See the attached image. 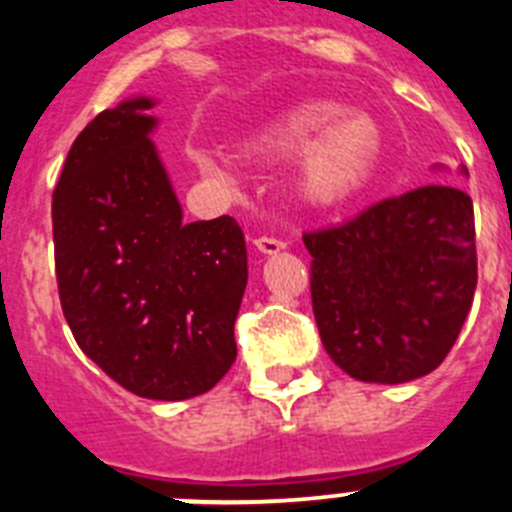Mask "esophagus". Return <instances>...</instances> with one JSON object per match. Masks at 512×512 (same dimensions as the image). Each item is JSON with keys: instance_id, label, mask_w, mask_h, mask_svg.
I'll return each instance as SVG.
<instances>
[{"instance_id": "34e87169", "label": "esophagus", "mask_w": 512, "mask_h": 512, "mask_svg": "<svg viewBox=\"0 0 512 512\" xmlns=\"http://www.w3.org/2000/svg\"><path fill=\"white\" fill-rule=\"evenodd\" d=\"M253 246L259 248L261 253H266V256H274V253L284 251L287 243H284L282 238H277V235H259V238L253 241Z\"/></svg>"}]
</instances>
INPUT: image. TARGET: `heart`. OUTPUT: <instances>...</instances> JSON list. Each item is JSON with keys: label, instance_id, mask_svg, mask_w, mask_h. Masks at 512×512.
I'll use <instances>...</instances> for the list:
<instances>
[{"label": "heart", "instance_id": "obj_1", "mask_svg": "<svg viewBox=\"0 0 512 512\" xmlns=\"http://www.w3.org/2000/svg\"><path fill=\"white\" fill-rule=\"evenodd\" d=\"M336 104H302L279 120L269 122L248 140L253 156L284 158L302 148L295 166L297 192L310 205H333L346 200L377 169L382 156V133L377 122L364 115L342 117ZM207 174L228 176L225 161L200 156Z\"/></svg>", "mask_w": 512, "mask_h": 512}]
</instances>
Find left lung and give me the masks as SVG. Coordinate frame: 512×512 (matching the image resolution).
Returning a JSON list of instances; mask_svg holds the SVG:
<instances>
[{
	"instance_id": "obj_1",
	"label": "left lung",
	"mask_w": 512,
	"mask_h": 512,
	"mask_svg": "<svg viewBox=\"0 0 512 512\" xmlns=\"http://www.w3.org/2000/svg\"><path fill=\"white\" fill-rule=\"evenodd\" d=\"M302 241L320 341L348 377L413 382L446 359L477 289L467 192L428 184Z\"/></svg>"
}]
</instances>
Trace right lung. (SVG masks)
<instances>
[{"label": "right lung", "mask_w": 512, "mask_h": 512, "mask_svg": "<svg viewBox=\"0 0 512 512\" xmlns=\"http://www.w3.org/2000/svg\"><path fill=\"white\" fill-rule=\"evenodd\" d=\"M153 104L125 99L81 130L53 192V243L81 351L133 395L174 402L233 366L248 253L230 215L184 223Z\"/></svg>", "instance_id": "add662e5"}]
</instances>
